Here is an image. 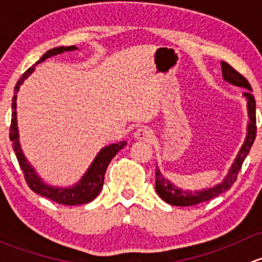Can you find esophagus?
Returning <instances> with one entry per match:
<instances>
[{"instance_id":"obj_1","label":"esophagus","mask_w":262,"mask_h":262,"mask_svg":"<svg viewBox=\"0 0 262 262\" xmlns=\"http://www.w3.org/2000/svg\"><path fill=\"white\" fill-rule=\"evenodd\" d=\"M150 136H152V133H150L149 129L147 128H138L134 132V138H136L137 141H149Z\"/></svg>"}]
</instances>
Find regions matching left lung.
Instances as JSON below:
<instances>
[{"instance_id":"left-lung-1","label":"left lung","mask_w":262,"mask_h":262,"mask_svg":"<svg viewBox=\"0 0 262 262\" xmlns=\"http://www.w3.org/2000/svg\"><path fill=\"white\" fill-rule=\"evenodd\" d=\"M222 66V76L223 80L228 83L233 84V86L242 87V89L252 91L250 83L246 80L241 73L237 72L234 68H232L228 63L221 62ZM244 97L247 101V115H248V123H247V134H246V139L239 148L238 155L234 158L233 163L229 167L228 173L226 178L223 179L219 184L214 185L212 187H205L202 190H184L181 187L176 186L173 182H171L161 172L160 167L156 166V191L160 195L161 199L166 202L167 204L176 205V207H191V205L200 204V203L208 202V200L213 199V198L218 196L222 192L227 191L231 189L233 182L236 181L237 175H238L241 166L244 163L245 158L247 157L248 152H250L251 147H252L253 141L256 138V101L255 97L251 95V92H244Z\"/></svg>"}]
</instances>
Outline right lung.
<instances>
[{"instance_id":"1","label":"right lung","mask_w":262,"mask_h":262,"mask_svg":"<svg viewBox=\"0 0 262 262\" xmlns=\"http://www.w3.org/2000/svg\"><path fill=\"white\" fill-rule=\"evenodd\" d=\"M77 47H58V48H53L48 50L33 67L29 68L25 73L20 77L17 81L16 86H15V96L12 97V119H11V126H10V139L12 142V148L15 150V155L18 161L21 170H23L24 176H25L26 184L29 185L31 190L36 194L46 196L53 202L58 203V204L63 205H81L86 204V203L92 202L97 195L100 194L104 185V178L106 168L109 166L110 161L114 158V156L124 146H126V142H119V143H113L109 146L104 147L100 149L96 157L94 158L90 167L87 168L86 172L80 179V181L76 182L72 186H53V185L47 184L43 181V179L38 175L35 168L30 165L28 160H26L25 155H24L23 149H21L20 144V136H18V128H17V112H16V99L17 92L20 90V86L24 83V81L35 71V66L39 63L44 62L47 58L53 57V55L62 54L63 52H72V50H77Z\"/></svg>"}]
</instances>
